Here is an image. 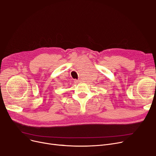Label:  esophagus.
<instances>
[{"instance_id":"34e87169","label":"esophagus","mask_w":156,"mask_h":156,"mask_svg":"<svg viewBox=\"0 0 156 156\" xmlns=\"http://www.w3.org/2000/svg\"><path fill=\"white\" fill-rule=\"evenodd\" d=\"M74 82H75V83H78L80 82V80H75V81H74Z\"/></svg>"}]
</instances>
